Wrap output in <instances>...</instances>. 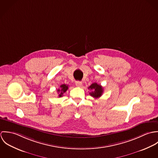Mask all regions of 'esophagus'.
<instances>
[{"label":"esophagus","mask_w":158,"mask_h":158,"mask_svg":"<svg viewBox=\"0 0 158 158\" xmlns=\"http://www.w3.org/2000/svg\"><path fill=\"white\" fill-rule=\"evenodd\" d=\"M82 82L81 81H77L75 82V85L78 87H81L82 86Z\"/></svg>","instance_id":"obj_1"}]
</instances>
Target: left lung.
Masks as SVG:
<instances>
[{
	"mask_svg": "<svg viewBox=\"0 0 158 158\" xmlns=\"http://www.w3.org/2000/svg\"><path fill=\"white\" fill-rule=\"evenodd\" d=\"M89 89L92 90L89 94L95 98H98L102 96L103 92V88L100 85H98L97 83H92L88 88Z\"/></svg>",
	"mask_w": 158,
	"mask_h": 158,
	"instance_id": "obj_1",
	"label": "left lung"
}]
</instances>
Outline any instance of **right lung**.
<instances>
[{"label": "right lung", "mask_w": 158, "mask_h": 158, "mask_svg": "<svg viewBox=\"0 0 158 158\" xmlns=\"http://www.w3.org/2000/svg\"><path fill=\"white\" fill-rule=\"evenodd\" d=\"M68 89V85H66L65 84H63L62 85L60 86V88L58 89V96L59 97H61L63 95V94L64 92H66Z\"/></svg>", "instance_id": "obj_1"}]
</instances>
